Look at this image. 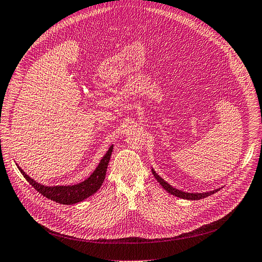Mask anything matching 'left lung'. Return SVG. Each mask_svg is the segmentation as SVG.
<instances>
[{"mask_svg": "<svg viewBox=\"0 0 262 262\" xmlns=\"http://www.w3.org/2000/svg\"><path fill=\"white\" fill-rule=\"evenodd\" d=\"M151 171L154 173V176L156 177V179L158 180V182L163 186V189L168 192L169 194L173 195V196H177L179 198H183V199H188V201H198V199H202L205 197H208L210 195H212L214 193H216L217 191H220L221 189H216L213 191H210V192H206V193H188V192H183L181 190H178L176 188H173L169 183H167L163 178H161L158 173L155 171L154 168H151Z\"/></svg>", "mask_w": 262, "mask_h": 262, "instance_id": "left-lung-1", "label": "left lung"}]
</instances>
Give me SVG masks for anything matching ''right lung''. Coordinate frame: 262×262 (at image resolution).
I'll list each match as a JSON object with an SVG mask.
<instances>
[{
	"label": "right lung",
	"instance_id": "obj_1",
	"mask_svg": "<svg viewBox=\"0 0 262 262\" xmlns=\"http://www.w3.org/2000/svg\"><path fill=\"white\" fill-rule=\"evenodd\" d=\"M112 151H113V145L108 148V150L100 160V162H99L98 166L96 167V169L93 171V173L89 178L80 183L72 184V185L48 186V185L41 184L32 179L29 175H27V173L21 169V167H19L18 165L17 166L21 171L23 177L26 178L27 181H29V183L32 186H34V189L36 191H38L41 195L61 205H74L84 201V199H86L87 197L92 196L101 188V185L105 179L106 168L108 165V161H110Z\"/></svg>",
	"mask_w": 262,
	"mask_h": 262
}]
</instances>
